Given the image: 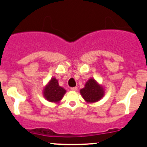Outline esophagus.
I'll use <instances>...</instances> for the list:
<instances>
[{"mask_svg":"<svg viewBox=\"0 0 147 147\" xmlns=\"http://www.w3.org/2000/svg\"><path fill=\"white\" fill-rule=\"evenodd\" d=\"M71 90H73V91H76V90H77V88H76V87H74V88H71Z\"/></svg>","mask_w":147,"mask_h":147,"instance_id":"1","label":"esophagus"}]
</instances>
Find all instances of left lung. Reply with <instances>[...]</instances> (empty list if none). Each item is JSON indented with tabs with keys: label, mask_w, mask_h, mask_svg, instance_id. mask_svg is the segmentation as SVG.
I'll list each match as a JSON object with an SVG mask.
<instances>
[{
	"label": "left lung",
	"mask_w": 147,
	"mask_h": 147,
	"mask_svg": "<svg viewBox=\"0 0 147 147\" xmlns=\"http://www.w3.org/2000/svg\"><path fill=\"white\" fill-rule=\"evenodd\" d=\"M104 90L96 80L90 79L85 84V88L80 90V93L86 102L93 103L98 102L103 97Z\"/></svg>",
	"instance_id": "1"
}]
</instances>
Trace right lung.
Listing matches in <instances>:
<instances>
[{
    "mask_svg": "<svg viewBox=\"0 0 147 147\" xmlns=\"http://www.w3.org/2000/svg\"><path fill=\"white\" fill-rule=\"evenodd\" d=\"M66 90L59 85L58 81L52 78L43 91L44 97L51 102H58L62 98Z\"/></svg>",
    "mask_w": 147,
    "mask_h": 147,
    "instance_id": "obj_1",
    "label": "right lung"
}]
</instances>
